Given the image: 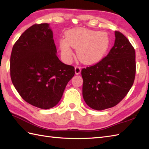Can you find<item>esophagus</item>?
Wrapping results in <instances>:
<instances>
[{
	"instance_id": "1",
	"label": "esophagus",
	"mask_w": 149,
	"mask_h": 149,
	"mask_svg": "<svg viewBox=\"0 0 149 149\" xmlns=\"http://www.w3.org/2000/svg\"><path fill=\"white\" fill-rule=\"evenodd\" d=\"M81 67H79V66H75V74L79 75L81 73Z\"/></svg>"
}]
</instances>
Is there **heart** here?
I'll use <instances>...</instances> for the list:
<instances>
[{"instance_id": "obj_1", "label": "heart", "mask_w": 149, "mask_h": 149, "mask_svg": "<svg viewBox=\"0 0 149 149\" xmlns=\"http://www.w3.org/2000/svg\"><path fill=\"white\" fill-rule=\"evenodd\" d=\"M110 45V38L106 32H98L84 28H75L66 33V38L59 40L61 54L65 61L72 59L73 48L84 64H93L105 56Z\"/></svg>"}]
</instances>
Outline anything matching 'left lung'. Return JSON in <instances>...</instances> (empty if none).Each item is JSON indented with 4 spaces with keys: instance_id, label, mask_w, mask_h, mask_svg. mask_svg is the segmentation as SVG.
I'll return each instance as SVG.
<instances>
[{
    "instance_id": "left-lung-1",
    "label": "left lung",
    "mask_w": 149,
    "mask_h": 149,
    "mask_svg": "<svg viewBox=\"0 0 149 149\" xmlns=\"http://www.w3.org/2000/svg\"><path fill=\"white\" fill-rule=\"evenodd\" d=\"M114 46L100 62L81 71L83 96L87 105L100 111L118 104L130 90L136 74L135 50L115 31Z\"/></svg>"
}]
</instances>
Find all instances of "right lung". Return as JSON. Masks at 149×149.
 <instances>
[{"label": "right lung", "instance_id": "obj_1", "mask_svg": "<svg viewBox=\"0 0 149 149\" xmlns=\"http://www.w3.org/2000/svg\"><path fill=\"white\" fill-rule=\"evenodd\" d=\"M56 54L49 24L30 27L12 49V83L22 99L41 109H48L58 104L75 74L74 66L62 63Z\"/></svg>", "mask_w": 149, "mask_h": 149}]
</instances>
